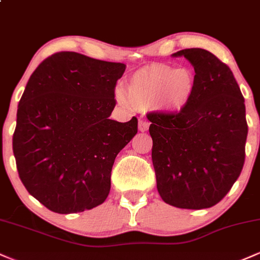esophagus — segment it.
<instances>
[{
	"instance_id": "1",
	"label": "esophagus",
	"mask_w": 260,
	"mask_h": 260,
	"mask_svg": "<svg viewBox=\"0 0 260 260\" xmlns=\"http://www.w3.org/2000/svg\"><path fill=\"white\" fill-rule=\"evenodd\" d=\"M149 122L147 120H140L139 121V124H138V128L140 132H147L148 128H149Z\"/></svg>"
}]
</instances>
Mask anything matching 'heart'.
I'll list each match as a JSON object with an SVG mask.
<instances>
[{
    "mask_svg": "<svg viewBox=\"0 0 260 260\" xmlns=\"http://www.w3.org/2000/svg\"><path fill=\"white\" fill-rule=\"evenodd\" d=\"M196 76L189 68H174L169 64H149L131 74L124 92L116 98L122 104L129 101L138 109L157 107L166 112H178L192 100L196 90Z\"/></svg>",
    "mask_w": 260,
    "mask_h": 260,
    "instance_id": "1",
    "label": "heart"
}]
</instances>
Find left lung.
Masks as SVG:
<instances>
[{
  "label": "left lung",
  "mask_w": 260,
  "mask_h": 260,
  "mask_svg": "<svg viewBox=\"0 0 260 260\" xmlns=\"http://www.w3.org/2000/svg\"><path fill=\"white\" fill-rule=\"evenodd\" d=\"M196 90L177 113L150 112L151 159L162 201L205 209L229 193L242 171L248 126L240 86L228 64L204 49H184Z\"/></svg>",
  "instance_id": "left-lung-1"
}]
</instances>
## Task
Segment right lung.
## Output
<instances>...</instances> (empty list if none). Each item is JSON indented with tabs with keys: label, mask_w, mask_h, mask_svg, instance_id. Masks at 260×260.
<instances>
[{
	"label": "right lung",
	"mask_w": 260,
	"mask_h": 260,
	"mask_svg": "<svg viewBox=\"0 0 260 260\" xmlns=\"http://www.w3.org/2000/svg\"><path fill=\"white\" fill-rule=\"evenodd\" d=\"M126 64L62 51L44 59L17 111L13 154L30 194L58 214L105 202L116 156L138 132L136 117L110 120Z\"/></svg>",
	"instance_id": "add662e5"
}]
</instances>
